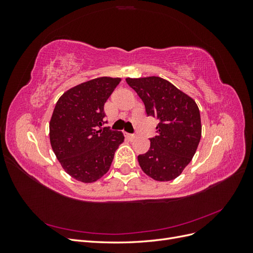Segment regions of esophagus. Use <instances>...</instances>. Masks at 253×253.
Returning a JSON list of instances; mask_svg holds the SVG:
<instances>
[{
  "mask_svg": "<svg viewBox=\"0 0 253 253\" xmlns=\"http://www.w3.org/2000/svg\"><path fill=\"white\" fill-rule=\"evenodd\" d=\"M126 138L129 139V140H133V139L135 138V137H136L134 134H127V133L126 134Z\"/></svg>",
  "mask_w": 253,
  "mask_h": 253,
  "instance_id": "obj_1",
  "label": "esophagus"
}]
</instances>
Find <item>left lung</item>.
<instances>
[{
  "instance_id": "8db88e82",
  "label": "left lung",
  "mask_w": 253,
  "mask_h": 253,
  "mask_svg": "<svg viewBox=\"0 0 253 253\" xmlns=\"http://www.w3.org/2000/svg\"><path fill=\"white\" fill-rule=\"evenodd\" d=\"M148 116L158 119L150 150L138 156L142 171L159 181L180 175L193 158L202 136L201 114L192 98L159 77L126 78Z\"/></svg>"
}]
</instances>
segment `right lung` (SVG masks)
Listing matches in <instances>:
<instances>
[{"instance_id": "obj_1", "label": "right lung", "mask_w": 253, "mask_h": 253, "mask_svg": "<svg viewBox=\"0 0 253 253\" xmlns=\"http://www.w3.org/2000/svg\"><path fill=\"white\" fill-rule=\"evenodd\" d=\"M120 78L101 77L75 86L59 98L49 124L50 144L67 174L93 182L110 170L125 136L103 127L104 103Z\"/></svg>"}]
</instances>
